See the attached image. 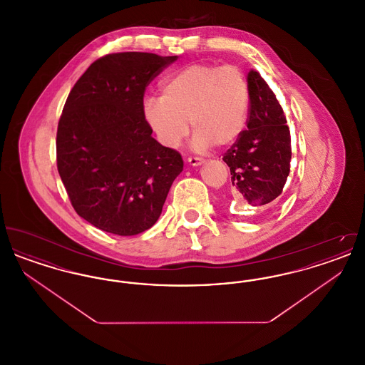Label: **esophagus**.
<instances>
[{
  "mask_svg": "<svg viewBox=\"0 0 365 365\" xmlns=\"http://www.w3.org/2000/svg\"><path fill=\"white\" fill-rule=\"evenodd\" d=\"M204 161H205V160L201 158V157L190 156L187 158V163H189L190 165H192V167H198V165H201Z\"/></svg>",
  "mask_w": 365,
  "mask_h": 365,
  "instance_id": "1",
  "label": "esophagus"
}]
</instances>
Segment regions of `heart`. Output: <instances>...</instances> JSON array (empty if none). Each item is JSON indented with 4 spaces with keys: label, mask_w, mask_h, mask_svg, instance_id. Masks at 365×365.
<instances>
[{
    "label": "heart",
    "mask_w": 365,
    "mask_h": 365,
    "mask_svg": "<svg viewBox=\"0 0 365 365\" xmlns=\"http://www.w3.org/2000/svg\"><path fill=\"white\" fill-rule=\"evenodd\" d=\"M249 85L237 66L191 64L170 75L161 85V98L143 104V119L157 140L178 148L189 134V120L195 133L197 149L210 145H232L246 127Z\"/></svg>",
    "instance_id": "b5f03b06"
}]
</instances>
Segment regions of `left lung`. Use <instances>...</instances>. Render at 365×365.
Instances as JSON below:
<instances>
[{
    "label": "left lung",
    "instance_id": "obj_1",
    "mask_svg": "<svg viewBox=\"0 0 365 365\" xmlns=\"http://www.w3.org/2000/svg\"><path fill=\"white\" fill-rule=\"evenodd\" d=\"M247 128L223 161L230 167L234 197L256 208H269L290 174V130L277 96L257 71L247 73Z\"/></svg>",
    "mask_w": 365,
    "mask_h": 365
}]
</instances>
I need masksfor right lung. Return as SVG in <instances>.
<instances>
[{
	"mask_svg": "<svg viewBox=\"0 0 365 365\" xmlns=\"http://www.w3.org/2000/svg\"><path fill=\"white\" fill-rule=\"evenodd\" d=\"M178 56L110 53L68 94L58 120L57 170L75 212L103 231L128 237L153 226L183 160L160 145L143 119V96Z\"/></svg>",
	"mask_w": 365,
	"mask_h": 365,
	"instance_id": "1",
	"label": "right lung"
}]
</instances>
